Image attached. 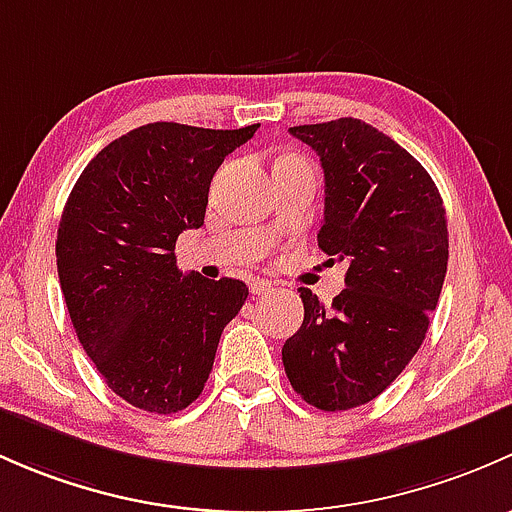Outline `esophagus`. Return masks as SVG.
<instances>
[{"instance_id":"34e87169","label":"esophagus","mask_w":512,"mask_h":512,"mask_svg":"<svg viewBox=\"0 0 512 512\" xmlns=\"http://www.w3.org/2000/svg\"><path fill=\"white\" fill-rule=\"evenodd\" d=\"M251 293L254 295H263V293H268L273 288V283L271 281H266V278H254V281H251Z\"/></svg>"}]
</instances>
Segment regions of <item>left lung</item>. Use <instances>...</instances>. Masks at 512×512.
Wrapping results in <instances>:
<instances>
[{"mask_svg":"<svg viewBox=\"0 0 512 512\" xmlns=\"http://www.w3.org/2000/svg\"><path fill=\"white\" fill-rule=\"evenodd\" d=\"M325 175L318 246L345 261L333 305L300 288L303 325L283 345L291 387L323 412L372 402L424 342L449 263L446 209L429 172L357 118L295 125Z\"/></svg>","mask_w":512,"mask_h":512,"instance_id":"1","label":"left lung"}]
</instances>
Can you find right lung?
<instances>
[{
  "label": "right lung",
  "instance_id": "obj_1",
  "mask_svg": "<svg viewBox=\"0 0 512 512\" xmlns=\"http://www.w3.org/2000/svg\"><path fill=\"white\" fill-rule=\"evenodd\" d=\"M256 130L142 125L103 147L73 184L56 239L61 291L83 350L133 407H189L249 295L234 278L182 276L175 244L204 224L214 172Z\"/></svg>",
  "mask_w": 512,
  "mask_h": 512
}]
</instances>
